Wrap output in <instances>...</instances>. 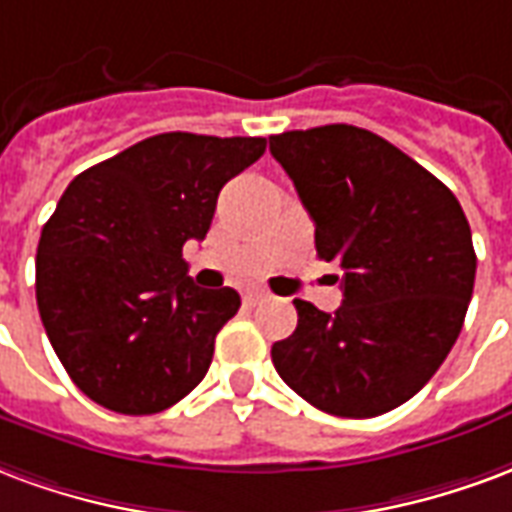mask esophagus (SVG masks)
Here are the masks:
<instances>
[{"mask_svg": "<svg viewBox=\"0 0 512 512\" xmlns=\"http://www.w3.org/2000/svg\"><path fill=\"white\" fill-rule=\"evenodd\" d=\"M267 297V292H261V289H251V292H245V297H242V302L248 305V308H253V305H259L261 300Z\"/></svg>", "mask_w": 512, "mask_h": 512, "instance_id": "obj_1", "label": "esophagus"}]
</instances>
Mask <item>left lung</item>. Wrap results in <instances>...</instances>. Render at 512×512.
I'll list each match as a JSON object with an SVG mask.
<instances>
[{"instance_id": "left-lung-1", "label": "left lung", "mask_w": 512, "mask_h": 512, "mask_svg": "<svg viewBox=\"0 0 512 512\" xmlns=\"http://www.w3.org/2000/svg\"><path fill=\"white\" fill-rule=\"evenodd\" d=\"M270 152L316 223V253L343 270L335 313L294 300L297 330L272 343V365L327 414L390 412L423 390L464 327L477 270L464 210L371 130H289L270 136Z\"/></svg>"}]
</instances>
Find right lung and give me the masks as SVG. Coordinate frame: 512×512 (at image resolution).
<instances>
[{
	"mask_svg": "<svg viewBox=\"0 0 512 512\" xmlns=\"http://www.w3.org/2000/svg\"><path fill=\"white\" fill-rule=\"evenodd\" d=\"M267 138L160 133L81 171L40 234L37 311L81 393L119 414L169 409L204 379L240 294L201 289L182 245Z\"/></svg>",
	"mask_w": 512,
	"mask_h": 512,
	"instance_id": "add662e5",
	"label": "right lung"
}]
</instances>
